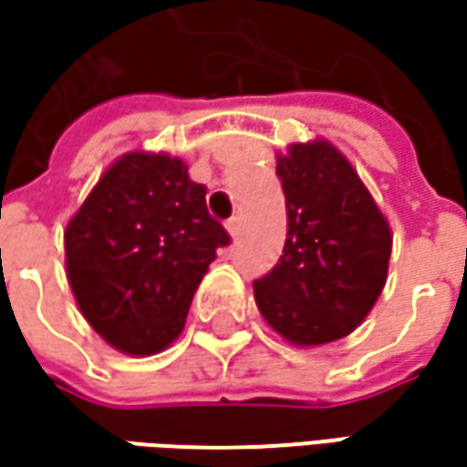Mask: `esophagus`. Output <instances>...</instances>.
<instances>
[{"label": "esophagus", "instance_id": "obj_1", "mask_svg": "<svg viewBox=\"0 0 467 467\" xmlns=\"http://www.w3.org/2000/svg\"><path fill=\"white\" fill-rule=\"evenodd\" d=\"M225 231H228V236H231V239H236V236H239V231H242V218H239V215H236V218H231V221L225 223Z\"/></svg>", "mask_w": 467, "mask_h": 467}]
</instances>
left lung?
Returning a JSON list of instances; mask_svg holds the SVG:
<instances>
[{"mask_svg": "<svg viewBox=\"0 0 467 467\" xmlns=\"http://www.w3.org/2000/svg\"><path fill=\"white\" fill-rule=\"evenodd\" d=\"M275 163L288 231L280 262L254 283V301L285 343L327 346L356 330L385 288L389 221L327 137L291 142Z\"/></svg>", "mask_w": 467, "mask_h": 467, "instance_id": "obj_1", "label": "left lung"}]
</instances>
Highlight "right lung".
Returning a JSON list of instances; mask_svg holds the SVG:
<instances>
[{"label":"right lung","instance_id":"add662e5","mask_svg":"<svg viewBox=\"0 0 467 467\" xmlns=\"http://www.w3.org/2000/svg\"><path fill=\"white\" fill-rule=\"evenodd\" d=\"M205 187L182 158L119 155L64 228V265L88 325L127 356H155L182 335L215 249Z\"/></svg>","mask_w":467,"mask_h":467}]
</instances>
